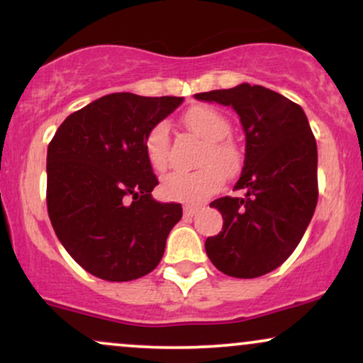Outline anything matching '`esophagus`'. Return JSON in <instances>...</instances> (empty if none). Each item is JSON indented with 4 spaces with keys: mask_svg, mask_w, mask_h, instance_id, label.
<instances>
[{
    "mask_svg": "<svg viewBox=\"0 0 363 363\" xmlns=\"http://www.w3.org/2000/svg\"><path fill=\"white\" fill-rule=\"evenodd\" d=\"M199 210V206H191V205H186L184 206V215L186 216H193L196 215V211Z\"/></svg>",
    "mask_w": 363,
    "mask_h": 363,
    "instance_id": "1",
    "label": "esophagus"
}]
</instances>
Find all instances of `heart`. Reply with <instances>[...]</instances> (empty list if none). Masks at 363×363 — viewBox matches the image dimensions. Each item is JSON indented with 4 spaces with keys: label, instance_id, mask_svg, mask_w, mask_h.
I'll use <instances>...</instances> for the list:
<instances>
[{
    "label": "heart",
    "instance_id": "1",
    "mask_svg": "<svg viewBox=\"0 0 363 363\" xmlns=\"http://www.w3.org/2000/svg\"><path fill=\"white\" fill-rule=\"evenodd\" d=\"M182 121L194 135L205 140L194 172H172L162 179L160 189L165 198L182 203H201L222 186L223 176L232 177L242 167V152L234 140L228 138L232 126L220 111L211 106H194ZM145 155L155 170H164L169 164L170 133L167 123H157L147 131L143 141Z\"/></svg>",
    "mask_w": 363,
    "mask_h": 363
}]
</instances>
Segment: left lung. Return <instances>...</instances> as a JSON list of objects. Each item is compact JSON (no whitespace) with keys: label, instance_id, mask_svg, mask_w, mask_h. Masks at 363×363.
<instances>
[{"label":"left lung","instance_id":"8db88e82","mask_svg":"<svg viewBox=\"0 0 363 363\" xmlns=\"http://www.w3.org/2000/svg\"><path fill=\"white\" fill-rule=\"evenodd\" d=\"M198 101L232 106L245 133V160L235 189L215 199L222 232L205 249L220 272L257 278L290 257L318 205V145L298 104L261 85L201 91Z\"/></svg>","mask_w":363,"mask_h":363}]
</instances>
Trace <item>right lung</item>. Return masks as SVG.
<instances>
[{"label": "right lung", "instance_id": "add662e5", "mask_svg": "<svg viewBox=\"0 0 363 363\" xmlns=\"http://www.w3.org/2000/svg\"><path fill=\"white\" fill-rule=\"evenodd\" d=\"M182 101L106 95L69 114L49 143V218L69 256L94 277L136 280L164 256L182 206L152 198L158 179L143 141Z\"/></svg>", "mask_w": 363, "mask_h": 363}]
</instances>
